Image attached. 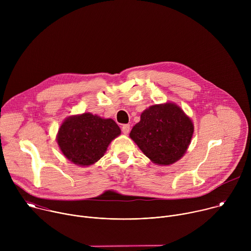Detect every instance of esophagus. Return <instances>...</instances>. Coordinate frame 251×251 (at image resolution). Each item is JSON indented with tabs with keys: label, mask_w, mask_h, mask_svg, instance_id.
Returning a JSON list of instances; mask_svg holds the SVG:
<instances>
[{
	"label": "esophagus",
	"mask_w": 251,
	"mask_h": 251,
	"mask_svg": "<svg viewBox=\"0 0 251 251\" xmlns=\"http://www.w3.org/2000/svg\"><path fill=\"white\" fill-rule=\"evenodd\" d=\"M122 132H123L124 134H128V133L130 132V125H129V124H124V125L122 126Z\"/></svg>",
	"instance_id": "1"
}]
</instances>
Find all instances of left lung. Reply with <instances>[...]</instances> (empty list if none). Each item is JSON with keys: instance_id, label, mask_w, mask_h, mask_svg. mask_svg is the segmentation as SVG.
Returning <instances> with one entry per match:
<instances>
[{"instance_id": "1", "label": "left lung", "mask_w": 251, "mask_h": 251, "mask_svg": "<svg viewBox=\"0 0 251 251\" xmlns=\"http://www.w3.org/2000/svg\"><path fill=\"white\" fill-rule=\"evenodd\" d=\"M193 133V122L180 107L166 103L143 112L130 138L155 164L171 165L186 153Z\"/></svg>"}]
</instances>
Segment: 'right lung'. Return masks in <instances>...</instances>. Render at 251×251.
<instances>
[{"mask_svg": "<svg viewBox=\"0 0 251 251\" xmlns=\"http://www.w3.org/2000/svg\"><path fill=\"white\" fill-rule=\"evenodd\" d=\"M120 133L119 126L112 119L84 113L69 117L61 124L57 143L69 161L90 166L103 157L111 141Z\"/></svg>", "mask_w": 251, "mask_h": 251, "instance_id": "add662e5", "label": "right lung"}]
</instances>
